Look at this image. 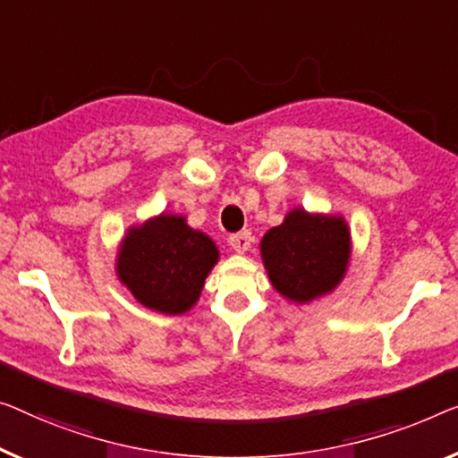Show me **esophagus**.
<instances>
[{
	"instance_id": "esophagus-1",
	"label": "esophagus",
	"mask_w": 458,
	"mask_h": 458,
	"mask_svg": "<svg viewBox=\"0 0 458 458\" xmlns=\"http://www.w3.org/2000/svg\"><path fill=\"white\" fill-rule=\"evenodd\" d=\"M228 244L232 250L236 252H244L250 247V232H236V234H230Z\"/></svg>"
}]
</instances>
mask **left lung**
<instances>
[{"instance_id":"left-lung-1","label":"left lung","mask_w":458,"mask_h":458,"mask_svg":"<svg viewBox=\"0 0 458 458\" xmlns=\"http://www.w3.org/2000/svg\"><path fill=\"white\" fill-rule=\"evenodd\" d=\"M261 252L279 294L309 302L341 282L350 259V232L341 217L294 209L263 236Z\"/></svg>"}]
</instances>
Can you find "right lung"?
Instances as JSON below:
<instances>
[{"label":"right lung","instance_id":"add662e5","mask_svg":"<svg viewBox=\"0 0 458 458\" xmlns=\"http://www.w3.org/2000/svg\"><path fill=\"white\" fill-rule=\"evenodd\" d=\"M216 261V244L203 232L191 230L179 216H160L129 230L117 273L143 306L181 315L199 298Z\"/></svg>","mask_w":458,"mask_h":458}]
</instances>
